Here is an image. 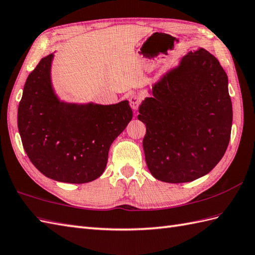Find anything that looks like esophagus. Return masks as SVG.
Masks as SVG:
<instances>
[{"instance_id": "34e87169", "label": "esophagus", "mask_w": 255, "mask_h": 255, "mask_svg": "<svg viewBox=\"0 0 255 255\" xmlns=\"http://www.w3.org/2000/svg\"><path fill=\"white\" fill-rule=\"evenodd\" d=\"M129 103H130V106H131L132 110L137 111L140 103H141V98L138 96V94H131L129 98Z\"/></svg>"}]
</instances>
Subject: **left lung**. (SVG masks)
Segmentation results:
<instances>
[{
    "label": "left lung",
    "mask_w": 255,
    "mask_h": 255,
    "mask_svg": "<svg viewBox=\"0 0 255 255\" xmlns=\"http://www.w3.org/2000/svg\"><path fill=\"white\" fill-rule=\"evenodd\" d=\"M151 92L138 115L146 127L142 143L150 173L170 183L210 173L227 150L233 124L228 78L217 58L190 51Z\"/></svg>",
    "instance_id": "8db88e82"
}]
</instances>
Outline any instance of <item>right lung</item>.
<instances>
[{"instance_id": "obj_1", "label": "right lung", "mask_w": 255, "mask_h": 255, "mask_svg": "<svg viewBox=\"0 0 255 255\" xmlns=\"http://www.w3.org/2000/svg\"><path fill=\"white\" fill-rule=\"evenodd\" d=\"M54 54L29 74L17 124L27 155L47 178L90 182L103 174L113 141L132 118L128 101L112 105L60 101L52 87Z\"/></svg>"}]
</instances>
